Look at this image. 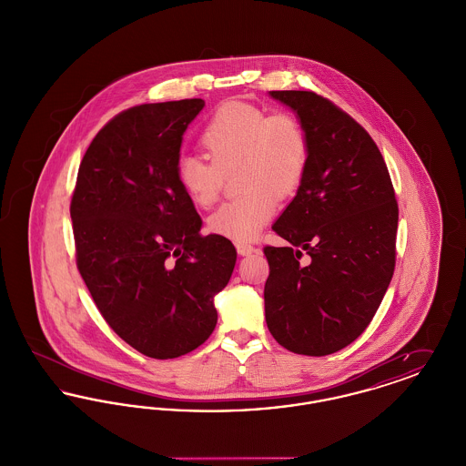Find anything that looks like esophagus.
Returning a JSON list of instances; mask_svg holds the SVG:
<instances>
[{
	"label": "esophagus",
	"mask_w": 466,
	"mask_h": 466,
	"mask_svg": "<svg viewBox=\"0 0 466 466\" xmlns=\"http://www.w3.org/2000/svg\"><path fill=\"white\" fill-rule=\"evenodd\" d=\"M236 248H238V253L241 257H248V255H251L255 251V246L249 243H236Z\"/></svg>",
	"instance_id": "34e87169"
}]
</instances>
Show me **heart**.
<instances>
[{
  "label": "heart",
  "instance_id": "1",
  "mask_svg": "<svg viewBox=\"0 0 466 466\" xmlns=\"http://www.w3.org/2000/svg\"><path fill=\"white\" fill-rule=\"evenodd\" d=\"M202 145L208 157L183 154L177 179L200 208L218 199L225 177L236 173L241 198L220 206L209 217V228L234 241L255 239L278 208L300 188L309 166V134L291 113H267L228 101L208 122Z\"/></svg>",
  "mask_w": 466,
  "mask_h": 466
}]
</instances>
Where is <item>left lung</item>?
Instances as JSON below:
<instances>
[{"mask_svg": "<svg viewBox=\"0 0 466 466\" xmlns=\"http://www.w3.org/2000/svg\"><path fill=\"white\" fill-rule=\"evenodd\" d=\"M309 134V166L266 246V321L291 353L332 355L372 321L397 258L399 204L374 139L309 90H272ZM309 255L306 261L301 260Z\"/></svg>", "mask_w": 466, "mask_h": 466, "instance_id": "obj_1", "label": "left lung"}]
</instances>
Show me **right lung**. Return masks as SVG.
<instances>
[{"label":"right lung","instance_id":"add662e5","mask_svg":"<svg viewBox=\"0 0 466 466\" xmlns=\"http://www.w3.org/2000/svg\"><path fill=\"white\" fill-rule=\"evenodd\" d=\"M202 99L115 115L82 158L71 198L76 267L111 330L141 355L169 360L217 327L215 295L236 266L234 244L202 236L177 179L183 133Z\"/></svg>","mask_w":466,"mask_h":466}]
</instances>
